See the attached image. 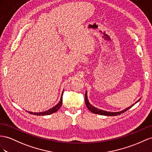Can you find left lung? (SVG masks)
I'll use <instances>...</instances> for the list:
<instances>
[{"mask_svg":"<svg viewBox=\"0 0 152 152\" xmlns=\"http://www.w3.org/2000/svg\"><path fill=\"white\" fill-rule=\"evenodd\" d=\"M141 99L140 98L139 100H137V102H136L135 103H134L133 104H132L131 106L128 107V108H125V109L121 110L120 112H108V111H105V110H101L99 109V108H96L95 107H94L93 105L89 103L88 102V97H87V92L86 91L85 92V104H86V106L87 107L88 109L90 110L91 112H92V113L94 114H99V115H107V116H114V115H118L121 114L123 113H124V112L127 111L128 110H129L130 108H132L133 107L135 103H137L138 102H139V100Z\"/></svg>","mask_w":152,"mask_h":152,"instance_id":"obj_1","label":"left lung"}]
</instances>
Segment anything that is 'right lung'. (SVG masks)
Wrapping results in <instances>:
<instances>
[{"label": "right lung", "instance_id": "obj_1", "mask_svg": "<svg viewBox=\"0 0 152 152\" xmlns=\"http://www.w3.org/2000/svg\"><path fill=\"white\" fill-rule=\"evenodd\" d=\"M63 92H62V94H61V96L60 98V101L57 104H56L55 106L53 107V108H50L48 110H46L45 112H28L29 114H33V115H49V114H51L54 113V112H57L58 110L60 109V108L61 106V104H62V96H63Z\"/></svg>", "mask_w": 152, "mask_h": 152}]
</instances>
